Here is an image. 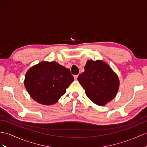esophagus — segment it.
Returning <instances> with one entry per match:
<instances>
[{
  "label": "esophagus",
  "mask_w": 147,
  "mask_h": 147,
  "mask_svg": "<svg viewBox=\"0 0 147 147\" xmlns=\"http://www.w3.org/2000/svg\"><path fill=\"white\" fill-rule=\"evenodd\" d=\"M78 75H75L74 76V78H75V80H77V78H78Z\"/></svg>",
  "instance_id": "esophagus-1"
}]
</instances>
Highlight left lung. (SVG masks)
<instances>
[{"label": "left lung", "mask_w": 147, "mask_h": 147, "mask_svg": "<svg viewBox=\"0 0 147 147\" xmlns=\"http://www.w3.org/2000/svg\"><path fill=\"white\" fill-rule=\"evenodd\" d=\"M78 81L87 96L95 104L105 105L115 97L120 82L116 73L102 60H88Z\"/></svg>", "instance_id": "1"}]
</instances>
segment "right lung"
Here are the masks:
<instances>
[{
  "label": "right lung",
  "mask_w": 147,
  "mask_h": 147,
  "mask_svg": "<svg viewBox=\"0 0 147 147\" xmlns=\"http://www.w3.org/2000/svg\"><path fill=\"white\" fill-rule=\"evenodd\" d=\"M74 80L69 69L54 61H43L28 70L24 85L34 100L51 105L65 94Z\"/></svg>",
  "instance_id": "1"
}]
</instances>
